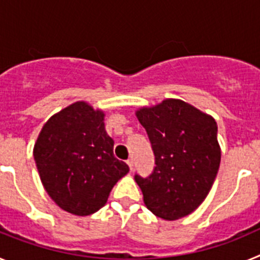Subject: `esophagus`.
<instances>
[{
	"label": "esophagus",
	"mask_w": 260,
	"mask_h": 260,
	"mask_svg": "<svg viewBox=\"0 0 260 260\" xmlns=\"http://www.w3.org/2000/svg\"><path fill=\"white\" fill-rule=\"evenodd\" d=\"M127 165L128 168H130V172H133V169H134V160H133V158H128Z\"/></svg>",
	"instance_id": "1"
}]
</instances>
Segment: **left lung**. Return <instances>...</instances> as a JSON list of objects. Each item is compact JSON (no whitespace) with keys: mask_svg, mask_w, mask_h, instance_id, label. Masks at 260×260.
I'll return each instance as SVG.
<instances>
[{"mask_svg":"<svg viewBox=\"0 0 260 260\" xmlns=\"http://www.w3.org/2000/svg\"><path fill=\"white\" fill-rule=\"evenodd\" d=\"M135 114L155 153L152 174L135 176L146 207L164 220L190 215L203 203L219 171L215 118L178 99L142 107Z\"/></svg>","mask_w":260,"mask_h":260,"instance_id":"1","label":"left lung"}]
</instances>
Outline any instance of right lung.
Masks as SVG:
<instances>
[{"instance_id": "1", "label": "right lung", "mask_w": 260, "mask_h": 260, "mask_svg": "<svg viewBox=\"0 0 260 260\" xmlns=\"http://www.w3.org/2000/svg\"><path fill=\"white\" fill-rule=\"evenodd\" d=\"M105 113L75 102L53 114L41 128L34 158L45 191L63 211L88 216L104 207L110 191L128 172L113 155Z\"/></svg>"}]
</instances>
